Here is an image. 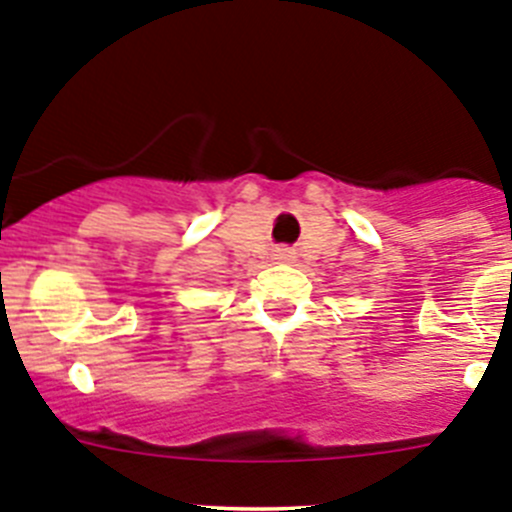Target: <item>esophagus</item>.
<instances>
[{
  "mask_svg": "<svg viewBox=\"0 0 512 512\" xmlns=\"http://www.w3.org/2000/svg\"><path fill=\"white\" fill-rule=\"evenodd\" d=\"M276 259L287 261V259H289V251H276Z\"/></svg>",
  "mask_w": 512,
  "mask_h": 512,
  "instance_id": "obj_1",
  "label": "esophagus"
}]
</instances>
